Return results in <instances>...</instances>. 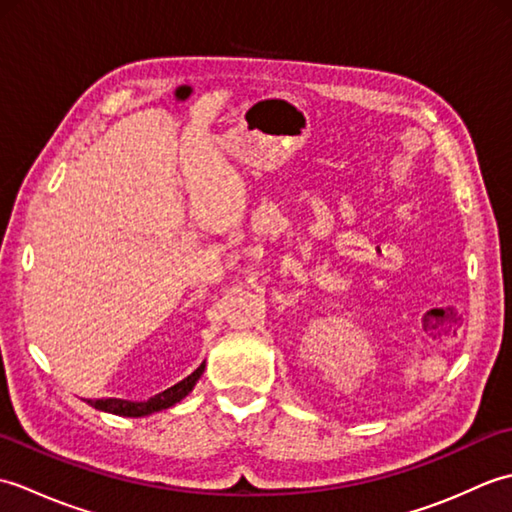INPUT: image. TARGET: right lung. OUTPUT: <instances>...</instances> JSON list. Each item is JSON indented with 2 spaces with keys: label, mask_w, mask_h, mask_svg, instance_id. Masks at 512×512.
I'll return each mask as SVG.
<instances>
[{
  "label": "right lung",
  "mask_w": 512,
  "mask_h": 512,
  "mask_svg": "<svg viewBox=\"0 0 512 512\" xmlns=\"http://www.w3.org/2000/svg\"><path fill=\"white\" fill-rule=\"evenodd\" d=\"M204 372V363L195 369L193 374H189L180 383L173 387L160 391L154 398L143 400V402H134V400H123V398H101V400H88L94 409H101L107 413H116V416H127V418H140V416H149L154 411L169 409L180 402L184 396H189V391L198 383L200 376Z\"/></svg>",
  "instance_id": "1"
}]
</instances>
